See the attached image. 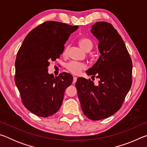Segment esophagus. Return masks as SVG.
<instances>
[{"label": "esophagus", "mask_w": 147, "mask_h": 147, "mask_svg": "<svg viewBox=\"0 0 147 147\" xmlns=\"http://www.w3.org/2000/svg\"><path fill=\"white\" fill-rule=\"evenodd\" d=\"M76 80H77V78H76V77H75V76H74V77H73V84L76 83Z\"/></svg>", "instance_id": "1"}]
</instances>
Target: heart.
Masks as SVG:
<instances>
[{
	"label": "heart",
	"instance_id": "b5f03b06",
	"mask_svg": "<svg viewBox=\"0 0 147 147\" xmlns=\"http://www.w3.org/2000/svg\"><path fill=\"white\" fill-rule=\"evenodd\" d=\"M79 45L81 49L84 51H89L93 47V43L91 39L87 38H83L80 39L78 41ZM67 49H65L63 52V54H67ZM65 68L69 72L73 74H78L80 72L87 69V65L85 63H80V62L71 61L65 65Z\"/></svg>",
	"mask_w": 147,
	"mask_h": 147
}]
</instances>
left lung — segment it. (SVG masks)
Instances as JSON below:
<instances>
[{
	"label": "left lung",
	"instance_id": "8db88e82",
	"mask_svg": "<svg viewBox=\"0 0 147 147\" xmlns=\"http://www.w3.org/2000/svg\"><path fill=\"white\" fill-rule=\"evenodd\" d=\"M99 41L101 55L87 71L100 78L94 86L89 78H78L76 82L82 111L87 117L98 121L119 110L132 82V61L124 42L112 24L100 21L91 30Z\"/></svg>",
	"mask_w": 147,
	"mask_h": 147
}]
</instances>
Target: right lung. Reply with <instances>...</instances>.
<instances>
[{
    "label": "right lung",
    "instance_id": "obj_1",
    "mask_svg": "<svg viewBox=\"0 0 147 147\" xmlns=\"http://www.w3.org/2000/svg\"><path fill=\"white\" fill-rule=\"evenodd\" d=\"M78 28L60 22H44L29 32L19 49L15 82L23 105L35 115L48 117L60 108L73 76L63 72L54 77L48 73V67L50 61L59 58L64 44Z\"/></svg>",
    "mask_w": 147,
    "mask_h": 147
}]
</instances>
